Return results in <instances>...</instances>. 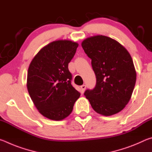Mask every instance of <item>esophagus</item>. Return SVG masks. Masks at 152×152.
Wrapping results in <instances>:
<instances>
[{"instance_id":"34e87169","label":"esophagus","mask_w":152,"mask_h":152,"mask_svg":"<svg viewBox=\"0 0 152 152\" xmlns=\"http://www.w3.org/2000/svg\"><path fill=\"white\" fill-rule=\"evenodd\" d=\"M80 88H81L82 92V93H83V92H84V91H85V89H86V85H82L80 86Z\"/></svg>"}]
</instances>
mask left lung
<instances>
[{"instance_id":"left-lung-1","label":"left lung","mask_w":152,"mask_h":152,"mask_svg":"<svg viewBox=\"0 0 152 152\" xmlns=\"http://www.w3.org/2000/svg\"><path fill=\"white\" fill-rule=\"evenodd\" d=\"M82 47L91 59L96 84L84 92L95 111L110 116L122 110L130 101L136 71L128 51L116 40L104 35L86 38Z\"/></svg>"}]
</instances>
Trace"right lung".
Masks as SVG:
<instances>
[{
  "instance_id": "right-lung-1",
  "label": "right lung",
  "mask_w": 152,
  "mask_h": 152,
  "mask_svg": "<svg viewBox=\"0 0 152 152\" xmlns=\"http://www.w3.org/2000/svg\"><path fill=\"white\" fill-rule=\"evenodd\" d=\"M78 46L70 40L54 41L41 49L29 64L28 92L38 111L49 119L68 117L80 96L72 86L68 70Z\"/></svg>"
}]
</instances>
